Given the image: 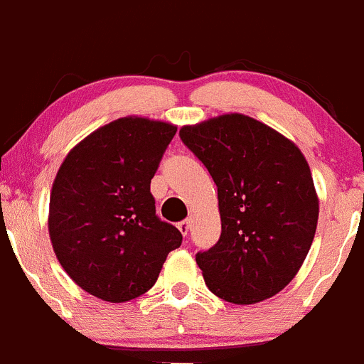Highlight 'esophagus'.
Wrapping results in <instances>:
<instances>
[{
  "label": "esophagus",
  "mask_w": 364,
  "mask_h": 364,
  "mask_svg": "<svg viewBox=\"0 0 364 364\" xmlns=\"http://www.w3.org/2000/svg\"><path fill=\"white\" fill-rule=\"evenodd\" d=\"M178 228L183 235H188L190 228H192V220H183L181 223H178Z\"/></svg>",
  "instance_id": "esophagus-1"
}]
</instances>
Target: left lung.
Listing matches in <instances>:
<instances>
[{
	"label": "left lung",
	"instance_id": "8db88e82",
	"mask_svg": "<svg viewBox=\"0 0 364 364\" xmlns=\"http://www.w3.org/2000/svg\"><path fill=\"white\" fill-rule=\"evenodd\" d=\"M218 186L220 240L195 259L208 288L237 305L284 289L316 235L319 198L296 144L240 113L179 131Z\"/></svg>",
	"mask_w": 364,
	"mask_h": 364
}]
</instances>
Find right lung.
I'll return each instance as SVG.
<instances>
[{
  "label": "right lung",
  "mask_w": 364,
  "mask_h": 364,
  "mask_svg": "<svg viewBox=\"0 0 364 364\" xmlns=\"http://www.w3.org/2000/svg\"><path fill=\"white\" fill-rule=\"evenodd\" d=\"M178 129L125 117L99 127L57 171L48 233L57 259L87 293L124 304L146 293L181 232L155 214L150 192Z\"/></svg>",
  "instance_id": "right-lung-1"
}]
</instances>
